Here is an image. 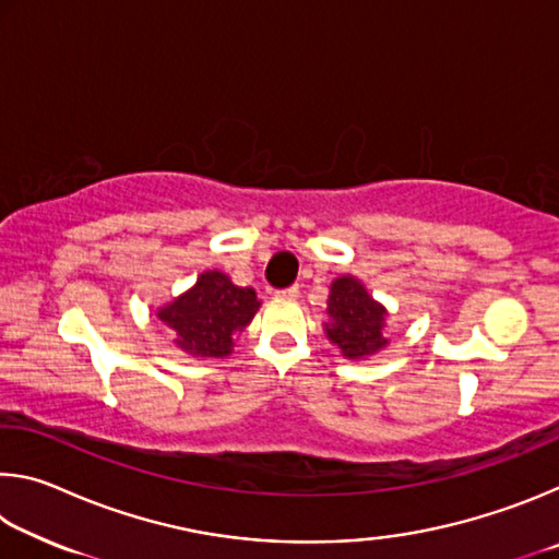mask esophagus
<instances>
[{
  "label": "esophagus",
  "instance_id": "esophagus-1",
  "mask_svg": "<svg viewBox=\"0 0 559 559\" xmlns=\"http://www.w3.org/2000/svg\"><path fill=\"white\" fill-rule=\"evenodd\" d=\"M298 293H300V288H298V286H288V288H281V290H276V296H278V298H288V300H293V298H298Z\"/></svg>",
  "mask_w": 559,
  "mask_h": 559
}]
</instances>
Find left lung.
Wrapping results in <instances>:
<instances>
[{
    "label": "left lung",
    "mask_w": 559,
    "mask_h": 559,
    "mask_svg": "<svg viewBox=\"0 0 559 559\" xmlns=\"http://www.w3.org/2000/svg\"><path fill=\"white\" fill-rule=\"evenodd\" d=\"M328 337L343 349L349 359L367 357L386 345L382 337L384 308L374 302L365 286L353 276H343L333 283L328 300Z\"/></svg>",
    "instance_id": "1"
}]
</instances>
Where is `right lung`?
<instances>
[{"label":"right lung","instance_id":"1","mask_svg":"<svg viewBox=\"0 0 559 559\" xmlns=\"http://www.w3.org/2000/svg\"><path fill=\"white\" fill-rule=\"evenodd\" d=\"M259 300L253 288L234 286L222 271H206L197 286L159 310V320L175 330V343L197 357H226L234 335L251 323Z\"/></svg>","mask_w":559,"mask_h":559}]
</instances>
